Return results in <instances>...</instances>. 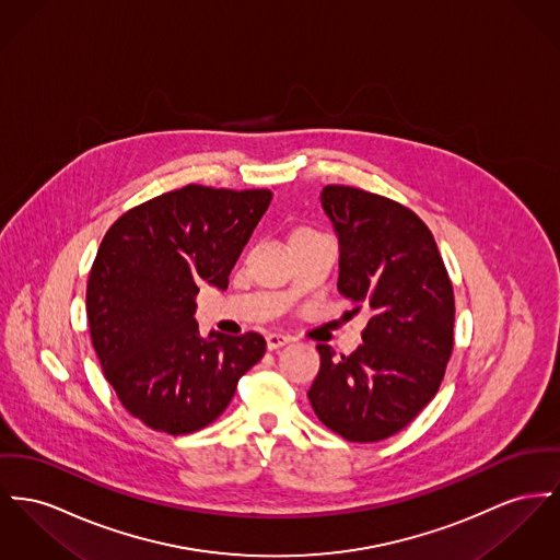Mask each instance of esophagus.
Here are the masks:
<instances>
[{
  "instance_id": "esophagus-1",
  "label": "esophagus",
  "mask_w": 560,
  "mask_h": 560,
  "mask_svg": "<svg viewBox=\"0 0 560 560\" xmlns=\"http://www.w3.org/2000/svg\"><path fill=\"white\" fill-rule=\"evenodd\" d=\"M265 339H267V348H269V350H278V348L287 346L289 341H293V337L282 336V334H267Z\"/></svg>"
}]
</instances>
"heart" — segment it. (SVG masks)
<instances>
[{
  "label": "heart",
  "instance_id": "obj_1",
  "mask_svg": "<svg viewBox=\"0 0 560 560\" xmlns=\"http://www.w3.org/2000/svg\"><path fill=\"white\" fill-rule=\"evenodd\" d=\"M310 233H314V231H310V229H298V231L293 233V240L301 237V235H310Z\"/></svg>",
  "mask_w": 560,
  "mask_h": 560
}]
</instances>
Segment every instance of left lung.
Instances as JSON below:
<instances>
[{"mask_svg": "<svg viewBox=\"0 0 560 560\" xmlns=\"http://www.w3.org/2000/svg\"><path fill=\"white\" fill-rule=\"evenodd\" d=\"M339 237L337 289L368 307L363 343L336 357L318 343L307 397L318 420L348 442H382L435 397L454 348V291L429 226L410 208L363 188L320 192Z\"/></svg>", "mask_w": 560, "mask_h": 560, "instance_id": "left-lung-1", "label": "left lung"}]
</instances>
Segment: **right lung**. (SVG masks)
Wrapping results in <instances>:
<instances>
[{
    "label": "right lung",
    "mask_w": 560,
    "mask_h": 560,
    "mask_svg": "<svg viewBox=\"0 0 560 560\" xmlns=\"http://www.w3.org/2000/svg\"><path fill=\"white\" fill-rule=\"evenodd\" d=\"M267 188L187 185L149 199L106 231L86 282L91 341L133 418L167 435L214 422L265 354L255 331L199 337V284L229 273L271 201Z\"/></svg>",
    "instance_id": "add662e5"
}]
</instances>
